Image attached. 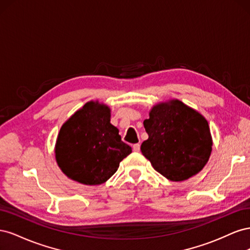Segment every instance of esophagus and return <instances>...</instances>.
Here are the masks:
<instances>
[{"mask_svg":"<svg viewBox=\"0 0 250 250\" xmlns=\"http://www.w3.org/2000/svg\"><path fill=\"white\" fill-rule=\"evenodd\" d=\"M132 150L134 151V152H140V150H141L140 144H134V145L132 146Z\"/></svg>","mask_w":250,"mask_h":250,"instance_id":"esophagus-1","label":"esophagus"}]
</instances>
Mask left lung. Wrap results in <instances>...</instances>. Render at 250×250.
Masks as SVG:
<instances>
[{
    "mask_svg": "<svg viewBox=\"0 0 250 250\" xmlns=\"http://www.w3.org/2000/svg\"><path fill=\"white\" fill-rule=\"evenodd\" d=\"M148 140L143 155L155 171L171 181H184L208 162L213 139L207 119L177 99L153 105L144 121Z\"/></svg>",
    "mask_w": 250,
    "mask_h": 250,
    "instance_id": "left-lung-1",
    "label": "left lung"
}]
</instances>
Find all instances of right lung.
<instances>
[{"mask_svg": "<svg viewBox=\"0 0 250 250\" xmlns=\"http://www.w3.org/2000/svg\"><path fill=\"white\" fill-rule=\"evenodd\" d=\"M131 151L110 124V107L98 100L85 103L65 121L54 149L60 170L86 186L107 181Z\"/></svg>", "mask_w": 250, "mask_h": 250, "instance_id": "obj_1", "label": "right lung"}]
</instances>
